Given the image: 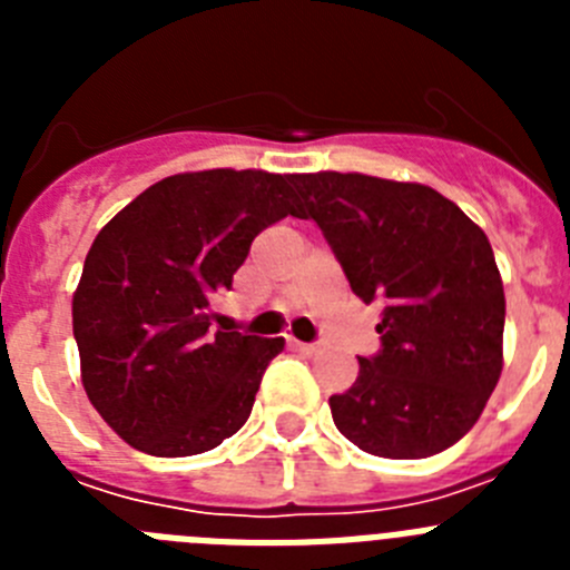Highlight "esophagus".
Listing matches in <instances>:
<instances>
[{
  "label": "esophagus",
  "mask_w": 570,
  "mask_h": 570,
  "mask_svg": "<svg viewBox=\"0 0 570 570\" xmlns=\"http://www.w3.org/2000/svg\"><path fill=\"white\" fill-rule=\"evenodd\" d=\"M291 345H294L296 351H302V354H316V351H320V345H316V342H299V340H291Z\"/></svg>",
  "instance_id": "esophagus-1"
}]
</instances>
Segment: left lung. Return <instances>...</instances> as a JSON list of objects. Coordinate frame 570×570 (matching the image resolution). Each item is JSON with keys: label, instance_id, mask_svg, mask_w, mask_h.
Returning a JSON list of instances; mask_svg holds the SVG:
<instances>
[{"label": "left lung", "instance_id": "left-lung-1", "mask_svg": "<svg viewBox=\"0 0 570 570\" xmlns=\"http://www.w3.org/2000/svg\"><path fill=\"white\" fill-rule=\"evenodd\" d=\"M351 291L382 311L380 351L331 396L345 440L374 456H434L473 428L502 374L505 294L491 242L451 199L365 174H294Z\"/></svg>", "mask_w": 570, "mask_h": 570}]
</instances>
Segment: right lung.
Returning a JSON list of instances; mask_svg holds the SVG:
<instances>
[{"instance_id": "1", "label": "right lung", "mask_w": 570, "mask_h": 570, "mask_svg": "<svg viewBox=\"0 0 570 570\" xmlns=\"http://www.w3.org/2000/svg\"><path fill=\"white\" fill-rule=\"evenodd\" d=\"M291 176L196 170L150 185L105 225L73 294L90 405L136 451L194 456L250 416L285 340L210 331L256 234L296 216Z\"/></svg>"}]
</instances>
